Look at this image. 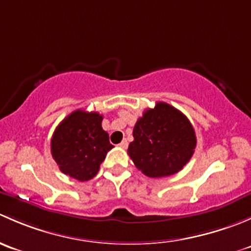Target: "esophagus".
<instances>
[{
  "label": "esophagus",
  "mask_w": 251,
  "mask_h": 251,
  "mask_svg": "<svg viewBox=\"0 0 251 251\" xmlns=\"http://www.w3.org/2000/svg\"><path fill=\"white\" fill-rule=\"evenodd\" d=\"M127 146H128V143H127V141H126V140H124L120 144H119V147H121V148H124V149L127 148Z\"/></svg>",
  "instance_id": "obj_1"
}]
</instances>
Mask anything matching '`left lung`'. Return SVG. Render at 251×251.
<instances>
[{
    "instance_id": "left-lung-1",
    "label": "left lung",
    "mask_w": 251,
    "mask_h": 251,
    "mask_svg": "<svg viewBox=\"0 0 251 251\" xmlns=\"http://www.w3.org/2000/svg\"><path fill=\"white\" fill-rule=\"evenodd\" d=\"M196 146V132L187 116L168 103L158 102L136 123L127 153L138 170L158 178L182 170Z\"/></svg>"
}]
</instances>
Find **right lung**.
<instances>
[{"instance_id": "1", "label": "right lung", "mask_w": 251, "mask_h": 251, "mask_svg": "<svg viewBox=\"0 0 251 251\" xmlns=\"http://www.w3.org/2000/svg\"><path fill=\"white\" fill-rule=\"evenodd\" d=\"M102 120L103 115L97 111L78 109L57 126L50 140V153L63 174L81 182L97 175L113 148Z\"/></svg>"}]
</instances>
